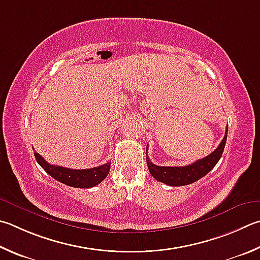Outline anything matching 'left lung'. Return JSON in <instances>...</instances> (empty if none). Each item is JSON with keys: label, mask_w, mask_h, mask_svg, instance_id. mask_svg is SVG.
I'll return each instance as SVG.
<instances>
[{"label": "left lung", "mask_w": 260, "mask_h": 260, "mask_svg": "<svg viewBox=\"0 0 260 260\" xmlns=\"http://www.w3.org/2000/svg\"><path fill=\"white\" fill-rule=\"evenodd\" d=\"M228 131L229 126H226L225 135L217 149L207 155L204 159L197 160L191 165L183 167H166V166H157L152 164L146 157V162H148V168L151 175H152L157 181L167 184L169 186H183L188 185V184L197 182L198 179L207 175L212 168L218 162L226 144V139H228ZM148 148V146H146ZM148 151V150H146Z\"/></svg>", "instance_id": "obj_1"}]
</instances>
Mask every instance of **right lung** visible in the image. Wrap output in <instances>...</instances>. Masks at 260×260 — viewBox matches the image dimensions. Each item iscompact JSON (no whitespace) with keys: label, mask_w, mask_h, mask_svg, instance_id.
Masks as SVG:
<instances>
[{"label":"right lung","mask_w":260,"mask_h":260,"mask_svg":"<svg viewBox=\"0 0 260 260\" xmlns=\"http://www.w3.org/2000/svg\"><path fill=\"white\" fill-rule=\"evenodd\" d=\"M40 166L56 181L72 187L89 188L98 185L105 179L110 171V162L89 169H72L50 165L41 154L34 153Z\"/></svg>","instance_id":"obj_1"}]
</instances>
